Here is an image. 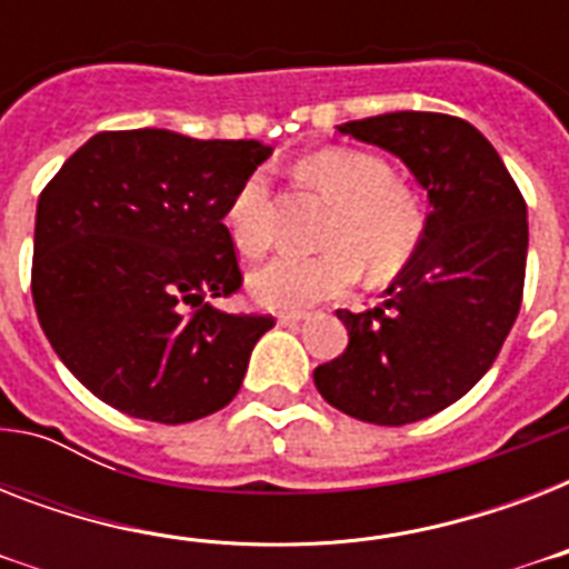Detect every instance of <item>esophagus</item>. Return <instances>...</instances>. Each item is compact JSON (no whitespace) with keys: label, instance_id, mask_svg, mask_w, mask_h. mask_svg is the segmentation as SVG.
Here are the masks:
<instances>
[{"label":"esophagus","instance_id":"esophagus-1","mask_svg":"<svg viewBox=\"0 0 569 569\" xmlns=\"http://www.w3.org/2000/svg\"><path fill=\"white\" fill-rule=\"evenodd\" d=\"M303 319H310V312H280V316H277L280 325H298V321Z\"/></svg>","mask_w":569,"mask_h":569}]
</instances>
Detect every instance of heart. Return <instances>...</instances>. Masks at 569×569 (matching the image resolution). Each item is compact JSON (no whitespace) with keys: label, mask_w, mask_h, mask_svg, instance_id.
Masks as SVG:
<instances>
[{"label":"heart","mask_w":569,"mask_h":569,"mask_svg":"<svg viewBox=\"0 0 569 569\" xmlns=\"http://www.w3.org/2000/svg\"><path fill=\"white\" fill-rule=\"evenodd\" d=\"M298 173L333 206L325 253L280 257L250 277V292L268 310H307L348 292L369 274L380 283L405 271L425 239V206L410 182L392 177L380 156L328 147L301 159ZM223 223L236 248L262 257L274 244L271 177L250 171L232 191Z\"/></svg>","instance_id":"heart-1"}]
</instances>
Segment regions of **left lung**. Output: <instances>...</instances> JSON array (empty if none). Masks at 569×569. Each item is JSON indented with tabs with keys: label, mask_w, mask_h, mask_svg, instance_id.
I'll use <instances>...</instances> for the list:
<instances>
[{
	"label": "left lung",
	"mask_w": 569,
	"mask_h": 569,
	"mask_svg": "<svg viewBox=\"0 0 569 569\" xmlns=\"http://www.w3.org/2000/svg\"><path fill=\"white\" fill-rule=\"evenodd\" d=\"M342 136L396 153L428 191L416 257L387 301L339 310L346 355L319 366L321 398L375 425H407L467 396L493 366L522 303L529 221L517 182L472 123L437 111L348 120Z\"/></svg>",
	"instance_id": "obj_1"
}]
</instances>
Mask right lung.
<instances>
[{"mask_svg": "<svg viewBox=\"0 0 569 569\" xmlns=\"http://www.w3.org/2000/svg\"><path fill=\"white\" fill-rule=\"evenodd\" d=\"M259 141L100 132L40 191L31 298L61 363L114 410L182 425L236 398L271 316L223 312L241 268L223 212Z\"/></svg>", "mask_w": 569, "mask_h": 569, "instance_id": "right-lung-1", "label": "right lung"}]
</instances>
